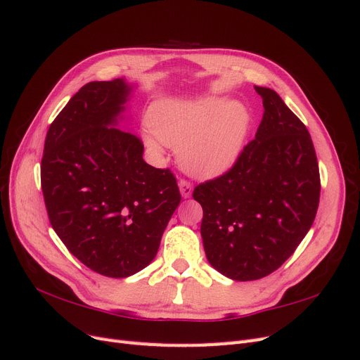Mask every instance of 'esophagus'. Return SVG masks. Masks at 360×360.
Instances as JSON below:
<instances>
[{"instance_id": "obj_1", "label": "esophagus", "mask_w": 360, "mask_h": 360, "mask_svg": "<svg viewBox=\"0 0 360 360\" xmlns=\"http://www.w3.org/2000/svg\"><path fill=\"white\" fill-rule=\"evenodd\" d=\"M179 188H180V192H181V195H183L184 198H189L191 195H192L193 186H192V183H191L189 180H186V179H180V181H179Z\"/></svg>"}]
</instances>
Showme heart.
Segmentation results:
<instances>
[{"instance_id":"obj_1","label":"heart","mask_w":360,"mask_h":360,"mask_svg":"<svg viewBox=\"0 0 360 360\" xmlns=\"http://www.w3.org/2000/svg\"><path fill=\"white\" fill-rule=\"evenodd\" d=\"M147 144L179 148L184 171L213 179L230 169L240 155L249 127V114L240 105L222 99L202 102H162L151 108Z\"/></svg>"}]
</instances>
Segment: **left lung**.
Returning a JSON list of instances; mask_svg holds the SVG:
<instances>
[{"mask_svg":"<svg viewBox=\"0 0 360 360\" xmlns=\"http://www.w3.org/2000/svg\"><path fill=\"white\" fill-rule=\"evenodd\" d=\"M264 115L255 138L222 176L200 183L207 259L234 281L274 274L307 236L320 202V171L311 135L266 86H254Z\"/></svg>","mask_w":360,"mask_h":360,"instance_id":"left-lung-1","label":"left lung"}]
</instances>
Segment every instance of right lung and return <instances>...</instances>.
I'll return each instance as SVG.
<instances>
[{"label":"right lung","instance_id":"1","mask_svg":"<svg viewBox=\"0 0 360 360\" xmlns=\"http://www.w3.org/2000/svg\"><path fill=\"white\" fill-rule=\"evenodd\" d=\"M130 86L93 81L51 123L40 165L49 222L82 264L108 278L148 266L180 204L169 168L143 159L136 135L111 127Z\"/></svg>","mask_w":360,"mask_h":360}]
</instances>
